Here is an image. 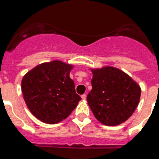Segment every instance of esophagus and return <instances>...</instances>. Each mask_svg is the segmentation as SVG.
<instances>
[{"mask_svg":"<svg viewBox=\"0 0 159 159\" xmlns=\"http://www.w3.org/2000/svg\"><path fill=\"white\" fill-rule=\"evenodd\" d=\"M81 97V98H82V100H85V99H86V95L85 94H82Z\"/></svg>","mask_w":159,"mask_h":159,"instance_id":"esophagus-1","label":"esophagus"}]
</instances>
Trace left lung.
Masks as SVG:
<instances>
[{"instance_id": "obj_1", "label": "left lung", "mask_w": 159, "mask_h": 159, "mask_svg": "<svg viewBox=\"0 0 159 159\" xmlns=\"http://www.w3.org/2000/svg\"><path fill=\"white\" fill-rule=\"evenodd\" d=\"M92 89L87 102L95 118L109 126L126 121L139 105L140 86L129 75L114 67L92 70Z\"/></svg>"}]
</instances>
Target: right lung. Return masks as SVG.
I'll use <instances>...</instances> for the list:
<instances>
[{
  "mask_svg": "<svg viewBox=\"0 0 159 159\" xmlns=\"http://www.w3.org/2000/svg\"><path fill=\"white\" fill-rule=\"evenodd\" d=\"M72 67L60 61L43 63L28 72L22 79V93L29 110L45 123L62 121L81 99L70 78Z\"/></svg>",
  "mask_w": 159,
  "mask_h": 159,
  "instance_id": "obj_1",
  "label": "right lung"
}]
</instances>
